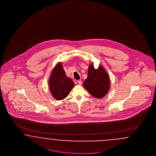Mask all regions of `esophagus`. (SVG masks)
I'll use <instances>...</instances> for the list:
<instances>
[{"mask_svg": "<svg viewBox=\"0 0 156 156\" xmlns=\"http://www.w3.org/2000/svg\"><path fill=\"white\" fill-rule=\"evenodd\" d=\"M77 83H78L79 85H81V84H82V81H81V80H78V81H77Z\"/></svg>", "mask_w": 156, "mask_h": 156, "instance_id": "1", "label": "esophagus"}]
</instances>
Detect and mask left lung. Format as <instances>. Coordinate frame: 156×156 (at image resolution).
Segmentation results:
<instances>
[{
  "label": "left lung",
  "instance_id": "8db88e82",
  "mask_svg": "<svg viewBox=\"0 0 156 156\" xmlns=\"http://www.w3.org/2000/svg\"><path fill=\"white\" fill-rule=\"evenodd\" d=\"M83 86L95 98H101L106 95L109 90L110 80L104 68L100 66L95 69L93 65H90L88 76L83 82Z\"/></svg>",
  "mask_w": 156,
  "mask_h": 156
}]
</instances>
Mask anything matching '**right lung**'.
Here are the masks:
<instances>
[{
    "instance_id": "add662e5",
    "label": "right lung",
    "mask_w": 156,
    "mask_h": 156,
    "mask_svg": "<svg viewBox=\"0 0 156 156\" xmlns=\"http://www.w3.org/2000/svg\"><path fill=\"white\" fill-rule=\"evenodd\" d=\"M74 83L65 74L61 63L53 69L49 80L50 91L56 100H63L74 87Z\"/></svg>"
}]
</instances>
